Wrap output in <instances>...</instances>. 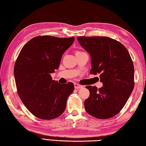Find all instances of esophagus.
<instances>
[{
  "label": "esophagus",
  "instance_id": "esophagus-1",
  "mask_svg": "<svg viewBox=\"0 0 146 146\" xmlns=\"http://www.w3.org/2000/svg\"><path fill=\"white\" fill-rule=\"evenodd\" d=\"M74 86H75V89H79V88H82L83 86H81L80 84H76V83H75L74 84Z\"/></svg>",
  "mask_w": 146,
  "mask_h": 146
}]
</instances>
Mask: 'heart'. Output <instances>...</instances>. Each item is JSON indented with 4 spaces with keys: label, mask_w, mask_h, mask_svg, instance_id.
<instances>
[{
    "label": "heart",
    "mask_w": 146,
    "mask_h": 146,
    "mask_svg": "<svg viewBox=\"0 0 146 146\" xmlns=\"http://www.w3.org/2000/svg\"><path fill=\"white\" fill-rule=\"evenodd\" d=\"M84 53V52H81V51H76V53Z\"/></svg>",
    "instance_id": "obj_1"
}]
</instances>
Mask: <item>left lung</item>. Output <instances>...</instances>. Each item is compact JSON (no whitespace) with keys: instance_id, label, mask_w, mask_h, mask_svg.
<instances>
[{"instance_id":"8db88e82","label":"left lung","mask_w":146,"mask_h":146,"mask_svg":"<svg viewBox=\"0 0 146 146\" xmlns=\"http://www.w3.org/2000/svg\"><path fill=\"white\" fill-rule=\"evenodd\" d=\"M90 53V74H100L102 88L88 86L90 97L84 101L86 112L99 119L114 117L125 106L134 88V66L125 47L107 36H78Z\"/></svg>"}]
</instances>
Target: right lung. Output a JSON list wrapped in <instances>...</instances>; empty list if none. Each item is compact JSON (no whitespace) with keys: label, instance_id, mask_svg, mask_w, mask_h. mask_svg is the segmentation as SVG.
<instances>
[{"label":"right lung","instance_id":"right-lung-1","mask_svg":"<svg viewBox=\"0 0 146 146\" xmlns=\"http://www.w3.org/2000/svg\"><path fill=\"white\" fill-rule=\"evenodd\" d=\"M75 37L38 36L22 48L14 66L17 92L26 108L36 117L51 120L65 111L72 82L61 84L51 73L60 65L62 56L72 45Z\"/></svg>","mask_w":146,"mask_h":146}]
</instances>
